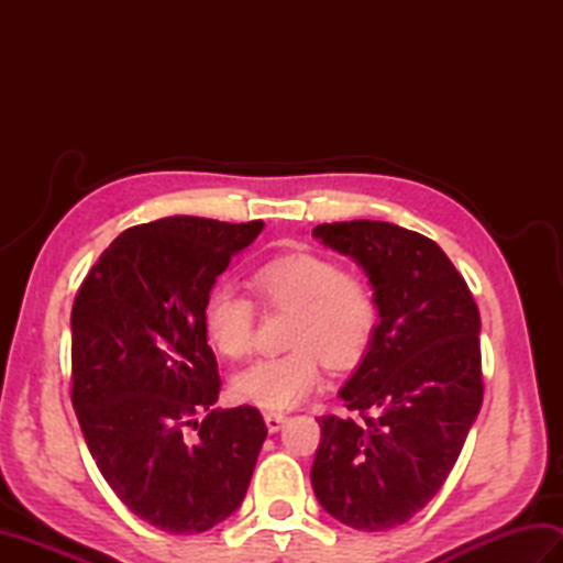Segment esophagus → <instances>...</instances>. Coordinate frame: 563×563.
Listing matches in <instances>:
<instances>
[{"instance_id":"34e87169","label":"esophagus","mask_w":563,"mask_h":563,"mask_svg":"<svg viewBox=\"0 0 563 563\" xmlns=\"http://www.w3.org/2000/svg\"><path fill=\"white\" fill-rule=\"evenodd\" d=\"M263 418H266V426H268L271 433H275V430H280L283 423L288 421V416H285L283 411H268V413H263Z\"/></svg>"}]
</instances>
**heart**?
I'll return each mask as SVG.
<instances>
[{
  "instance_id": "obj_1",
  "label": "heart",
  "mask_w": 563,
  "mask_h": 563,
  "mask_svg": "<svg viewBox=\"0 0 563 563\" xmlns=\"http://www.w3.org/2000/svg\"><path fill=\"white\" fill-rule=\"evenodd\" d=\"M258 302L288 309L280 355L258 357L232 377V394L261 409H292L321 379L324 361L345 369L357 365L379 327V302L361 275L343 273L333 258L292 251L273 258L251 278ZM202 329L224 357H244L254 345L256 307L232 285H218L202 307Z\"/></svg>"
}]
</instances>
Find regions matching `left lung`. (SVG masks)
Returning <instances> with one entry per match:
<instances>
[{
    "mask_svg": "<svg viewBox=\"0 0 563 563\" xmlns=\"http://www.w3.org/2000/svg\"><path fill=\"white\" fill-rule=\"evenodd\" d=\"M317 239L363 266L379 327L321 416L312 486L329 516L365 532L397 528L430 504L482 409L479 307L433 239L391 222L319 224Z\"/></svg>",
    "mask_w": 563,
    "mask_h": 563,
    "instance_id": "1",
    "label": "left lung"
}]
</instances>
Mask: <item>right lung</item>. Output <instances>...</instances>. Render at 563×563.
<instances>
[{
	"instance_id": "1",
	"label": "right lung",
	"mask_w": 563,
	"mask_h": 563,
	"mask_svg": "<svg viewBox=\"0 0 563 563\" xmlns=\"http://www.w3.org/2000/svg\"><path fill=\"white\" fill-rule=\"evenodd\" d=\"M263 222L164 218L103 251L71 305V406L91 457L137 518L206 532L242 504L268 435L256 406L212 409L202 329L214 278Z\"/></svg>"
}]
</instances>
